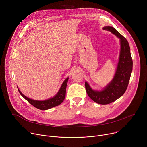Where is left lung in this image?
<instances>
[{
	"label": "left lung",
	"mask_w": 147,
	"mask_h": 147,
	"mask_svg": "<svg viewBox=\"0 0 147 147\" xmlns=\"http://www.w3.org/2000/svg\"><path fill=\"white\" fill-rule=\"evenodd\" d=\"M103 30L111 31L120 40V53L117 70L112 81L101 91L92 90L86 82V92L95 102L106 105L121 97L126 91L133 70V60L128 41L112 27H105Z\"/></svg>",
	"instance_id": "8db88e82"
}]
</instances>
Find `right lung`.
Segmentation results:
<instances>
[{
  "label": "right lung",
  "instance_id": "right-lung-1",
  "mask_svg": "<svg viewBox=\"0 0 147 147\" xmlns=\"http://www.w3.org/2000/svg\"><path fill=\"white\" fill-rule=\"evenodd\" d=\"M68 79L69 78H67L64 81V82H63L59 92L54 97L45 100L39 101V100H35L30 99L21 92L19 89H18V90L20 94H21V95H22L25 99H26L34 107L40 110H47V109L52 108L53 107L58 106L59 105H60L63 101L64 100L66 96V90Z\"/></svg>",
  "mask_w": 147,
  "mask_h": 147
}]
</instances>
